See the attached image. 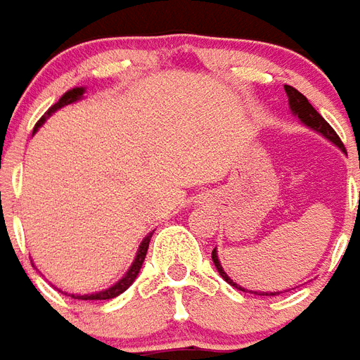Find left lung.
I'll return each mask as SVG.
<instances>
[{
	"instance_id": "obj_1",
	"label": "left lung",
	"mask_w": 360,
	"mask_h": 360,
	"mask_svg": "<svg viewBox=\"0 0 360 360\" xmlns=\"http://www.w3.org/2000/svg\"><path fill=\"white\" fill-rule=\"evenodd\" d=\"M285 93H287V96H289V106L290 110H292V114L295 116H298V120L304 124L307 127H310V129H314V131H318L320 135H323L326 139H330L331 143L338 145L339 149H343L345 151V147H343V143H341V139L338 137V134L333 131V127L326 122V120L316 112V108L312 106V104L308 103V98L304 96L302 93H298L297 89H292L290 85H285ZM211 259H213V264H215L217 271H219V275L225 279L229 285H233V287H236V289L244 290V292H254V295H266V297H274V295H279V292H256V290H246L244 287H240V285H236V283L229 277V275L225 274V269H223V266H221V262H219V256H217V250H213L211 252Z\"/></svg>"
}]
</instances>
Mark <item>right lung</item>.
<instances>
[{
    "label": "right lung",
    "instance_id": "add662e5",
    "mask_svg": "<svg viewBox=\"0 0 360 360\" xmlns=\"http://www.w3.org/2000/svg\"><path fill=\"white\" fill-rule=\"evenodd\" d=\"M83 94H85V89H83V86H75V89L68 91V93L63 94L58 103L53 104L52 108H48V112H46L42 118L38 120V124L34 126V131H37L38 127L44 124L46 118H50V116H52L53 112L60 110L62 106H68V104L77 103V101H81V98H83ZM34 131H32V134H34ZM151 236H153V233H149L143 238V242L139 244V250H137V254H135L134 264H131V267L127 269V274L124 275V277H122V279H120L116 285H112V287L101 290V292H93V295H77V297H75V295H71V297L79 298V300H108V298H114V297H118V295H122V292H124V290H126L127 287H129V285L135 281V277L139 275V269H141V266H143V259H145V256H147V248H149Z\"/></svg>",
    "mask_w": 360,
    "mask_h": 360
}]
</instances>
